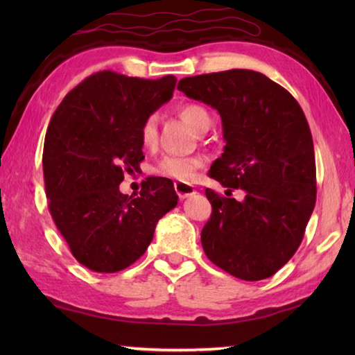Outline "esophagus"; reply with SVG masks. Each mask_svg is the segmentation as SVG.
<instances>
[{
	"label": "esophagus",
	"instance_id": "1",
	"mask_svg": "<svg viewBox=\"0 0 355 355\" xmlns=\"http://www.w3.org/2000/svg\"><path fill=\"white\" fill-rule=\"evenodd\" d=\"M173 188H175L180 199H186V197L196 194L194 186L189 183H184V182H175L173 183Z\"/></svg>",
	"mask_w": 355,
	"mask_h": 355
}]
</instances>
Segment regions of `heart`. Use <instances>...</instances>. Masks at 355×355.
Segmentation results:
<instances>
[{"instance_id": "heart-1", "label": "heart", "mask_w": 355, "mask_h": 355, "mask_svg": "<svg viewBox=\"0 0 355 355\" xmlns=\"http://www.w3.org/2000/svg\"><path fill=\"white\" fill-rule=\"evenodd\" d=\"M178 116L197 131H205L211 122L209 112L203 106L196 103L183 105L178 110ZM139 137L146 148H153L156 146V141H158V119L156 116H148L144 120ZM202 166V156L166 155L152 167V172L156 175L177 180V182H191L196 171Z\"/></svg>"}]
</instances>
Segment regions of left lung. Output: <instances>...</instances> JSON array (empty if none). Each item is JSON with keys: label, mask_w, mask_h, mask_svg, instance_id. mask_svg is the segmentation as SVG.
Returning <instances> with one entry per match:
<instances>
[{"label": "left lung", "mask_w": 355, "mask_h": 355, "mask_svg": "<svg viewBox=\"0 0 355 355\" xmlns=\"http://www.w3.org/2000/svg\"><path fill=\"white\" fill-rule=\"evenodd\" d=\"M178 91L218 110L224 153L209 177L243 189L244 200L205 194L213 211L202 245L216 266L241 280H263L290 260L316 202L310 127L293 95L260 71L233 69L183 78Z\"/></svg>", "instance_id": "8db88e82"}]
</instances>
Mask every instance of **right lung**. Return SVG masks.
Listing matches in <instances>:
<instances>
[{
    "instance_id": "add662e5",
    "label": "right lung",
    "mask_w": 355,
    "mask_h": 355,
    "mask_svg": "<svg viewBox=\"0 0 355 355\" xmlns=\"http://www.w3.org/2000/svg\"><path fill=\"white\" fill-rule=\"evenodd\" d=\"M175 76L144 80L97 71L65 95L48 125V208L70 252L95 272H117L144 255L155 227L175 208L169 178L148 177L139 196L119 184L144 159L141 127L172 98Z\"/></svg>"
}]
</instances>
